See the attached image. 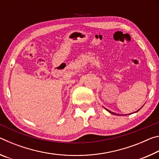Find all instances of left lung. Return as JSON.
Listing matches in <instances>:
<instances>
[{
	"label": "left lung",
	"mask_w": 159,
	"mask_h": 159,
	"mask_svg": "<svg viewBox=\"0 0 159 159\" xmlns=\"http://www.w3.org/2000/svg\"><path fill=\"white\" fill-rule=\"evenodd\" d=\"M104 109H105L106 110H107V111H108L109 113H111V114H115V115H120V114H115V113H114V112H112V111H109V110H108V109H106V108H104ZM141 109V108H140ZM139 110H138V111H135V112H138V111H139ZM126 115H128V114H126Z\"/></svg>",
	"instance_id": "left-lung-1"
}]
</instances>
